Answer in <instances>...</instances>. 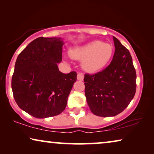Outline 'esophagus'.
Segmentation results:
<instances>
[{
	"label": "esophagus",
	"mask_w": 154,
	"mask_h": 154,
	"mask_svg": "<svg viewBox=\"0 0 154 154\" xmlns=\"http://www.w3.org/2000/svg\"><path fill=\"white\" fill-rule=\"evenodd\" d=\"M83 79H84V74L83 73H81V72H79V73H78V75H77V79L79 80V81H83Z\"/></svg>",
	"instance_id": "1"
}]
</instances>
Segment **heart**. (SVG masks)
Segmentation results:
<instances>
[{
  "instance_id": "heart-1",
  "label": "heart",
  "mask_w": 154,
  "mask_h": 154,
  "mask_svg": "<svg viewBox=\"0 0 154 154\" xmlns=\"http://www.w3.org/2000/svg\"><path fill=\"white\" fill-rule=\"evenodd\" d=\"M114 49L111 44L100 41H92L69 51V54L73 59L83 61V69L90 73L104 69L111 61Z\"/></svg>"
}]
</instances>
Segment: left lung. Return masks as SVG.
Here are the masks:
<instances>
[{"label": "left lung", "mask_w": 154, "mask_h": 154, "mask_svg": "<svg viewBox=\"0 0 154 154\" xmlns=\"http://www.w3.org/2000/svg\"><path fill=\"white\" fill-rule=\"evenodd\" d=\"M115 52L111 64L84 77L85 94L90 111L101 117L115 116L124 111L136 92V71L127 48L113 36Z\"/></svg>", "instance_id": "obj_1"}]
</instances>
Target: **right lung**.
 <instances>
[{"label": "right lung", "mask_w": 154, "mask_h": 154, "mask_svg": "<svg viewBox=\"0 0 154 154\" xmlns=\"http://www.w3.org/2000/svg\"><path fill=\"white\" fill-rule=\"evenodd\" d=\"M64 42L40 37L31 41L17 58L12 90L19 107L37 119L55 116L66 108L77 73H63L57 64Z\"/></svg>", "instance_id": "1"}]
</instances>
